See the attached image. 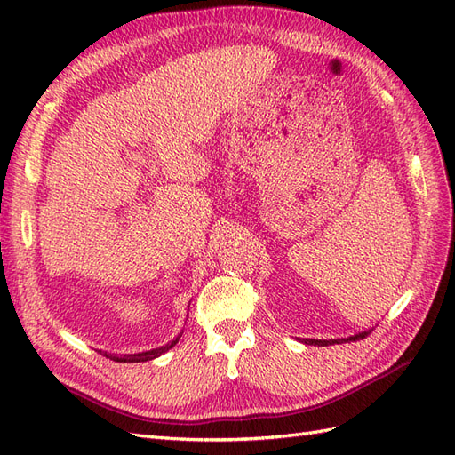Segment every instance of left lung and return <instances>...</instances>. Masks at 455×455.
I'll return each instance as SVG.
<instances>
[{
	"label": "left lung",
	"instance_id": "8db88e82",
	"mask_svg": "<svg viewBox=\"0 0 455 455\" xmlns=\"http://www.w3.org/2000/svg\"><path fill=\"white\" fill-rule=\"evenodd\" d=\"M370 332H361V334H356V336H351V338H347V339H306V343L307 346H321V347H324V346H334V343H339V341H356V339H364L366 336H368Z\"/></svg>",
	"mask_w": 455,
	"mask_h": 455
}]
</instances>
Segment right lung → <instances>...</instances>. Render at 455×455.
Here are the masks:
<instances>
[{
	"label": "right lung",
	"mask_w": 455,
	"mask_h": 455,
	"mask_svg": "<svg viewBox=\"0 0 455 455\" xmlns=\"http://www.w3.org/2000/svg\"><path fill=\"white\" fill-rule=\"evenodd\" d=\"M176 341H178V338L172 339L171 343H167V346L151 349V351H146V353H134V355H112V353L108 355V353H104V355H106V359L116 361V363H146V361L156 359V356H159L163 353H167L171 347L176 346Z\"/></svg>",
	"instance_id": "obj_1"
}]
</instances>
